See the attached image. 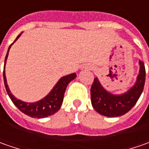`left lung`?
<instances>
[{
	"mask_svg": "<svg viewBox=\"0 0 149 149\" xmlns=\"http://www.w3.org/2000/svg\"><path fill=\"white\" fill-rule=\"evenodd\" d=\"M139 71L134 84L125 93L113 95L106 90L95 78L91 86L90 95L91 104L96 112L106 117H118L125 114L135 105L143 90L145 83V67L144 63L139 60Z\"/></svg>",
	"mask_w": 149,
	"mask_h": 149,
	"instance_id": "8db88e82",
	"label": "left lung"
}]
</instances>
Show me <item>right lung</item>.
Returning a JSON list of instances; mask_svg holds the SVG:
<instances>
[{
	"label": "right lung",
	"mask_w": 149,
	"mask_h": 149,
	"mask_svg": "<svg viewBox=\"0 0 149 149\" xmlns=\"http://www.w3.org/2000/svg\"><path fill=\"white\" fill-rule=\"evenodd\" d=\"M21 34H22V32L16 37L14 42L9 46L7 54L6 55L5 65H4V71H3V78H4L5 87H6V92L8 94L9 97L10 98L11 101L14 103L15 105L16 106L22 113H24L25 114L31 118H46L55 113L60 109L61 104L63 103L66 87H67L68 84L76 78V74L72 73V74H70L68 75L60 78V79L58 80V82L55 84V85L53 87V89L49 91V94L46 95L45 97H44L43 99L38 100L36 102L28 103V102H24L22 100L16 99L14 95L11 94L10 90L9 89L7 81H6V70H6V60H7V57H8L9 50L10 49L11 45L21 36Z\"/></svg>",
	"instance_id": "1"
}]
</instances>
